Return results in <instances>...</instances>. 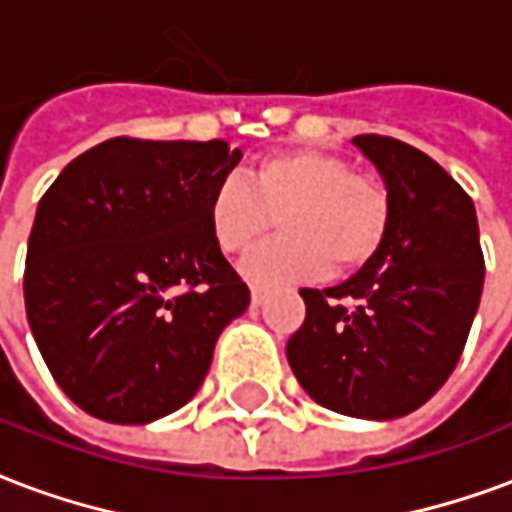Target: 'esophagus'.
<instances>
[{
	"label": "esophagus",
	"instance_id": "34e87169",
	"mask_svg": "<svg viewBox=\"0 0 512 512\" xmlns=\"http://www.w3.org/2000/svg\"><path fill=\"white\" fill-rule=\"evenodd\" d=\"M262 301H264V290L262 287H253V290H250V306L256 309V306H262Z\"/></svg>",
	"mask_w": 512,
	"mask_h": 512
}]
</instances>
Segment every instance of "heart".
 <instances>
[{"label": "heart", "instance_id": "obj_1", "mask_svg": "<svg viewBox=\"0 0 512 512\" xmlns=\"http://www.w3.org/2000/svg\"><path fill=\"white\" fill-rule=\"evenodd\" d=\"M273 217L281 236L242 262V276L262 287L365 267L390 231V195L343 155L315 147L267 155L245 183L225 178L211 189L209 228L222 253L253 248Z\"/></svg>", "mask_w": 512, "mask_h": 512}]
</instances>
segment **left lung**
I'll return each instance as SVG.
<instances>
[{
    "mask_svg": "<svg viewBox=\"0 0 512 512\" xmlns=\"http://www.w3.org/2000/svg\"><path fill=\"white\" fill-rule=\"evenodd\" d=\"M354 144L382 175L390 231L348 281L301 290L306 320L287 359L320 407L390 421L426 404L460 362L485 259L474 203L438 161L376 133Z\"/></svg>",
    "mask_w": 512,
    "mask_h": 512,
    "instance_id": "1",
    "label": "left lung"
}]
</instances>
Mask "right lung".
<instances>
[{"label": "right lung", "mask_w": 512, "mask_h": 512, "mask_svg": "<svg viewBox=\"0 0 512 512\" xmlns=\"http://www.w3.org/2000/svg\"><path fill=\"white\" fill-rule=\"evenodd\" d=\"M242 150L108 139L41 197L24 306L61 390L111 424H150L200 390L222 329L250 303L209 228Z\"/></svg>", "instance_id": "right-lung-1"}]
</instances>
